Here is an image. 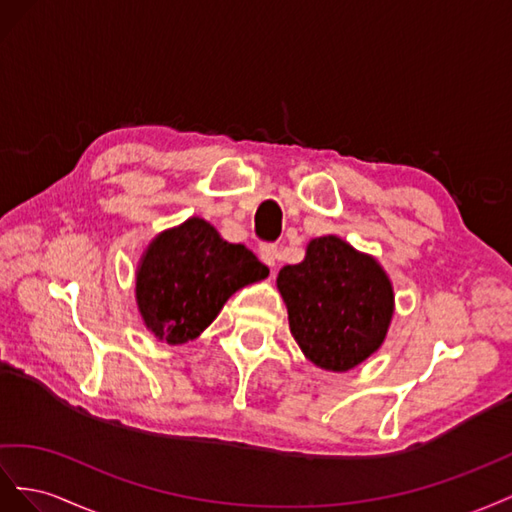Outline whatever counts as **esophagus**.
Here are the masks:
<instances>
[{"instance_id": "esophagus-1", "label": "esophagus", "mask_w": 512, "mask_h": 512, "mask_svg": "<svg viewBox=\"0 0 512 512\" xmlns=\"http://www.w3.org/2000/svg\"><path fill=\"white\" fill-rule=\"evenodd\" d=\"M259 257H261V261H264L266 266L274 268L276 261H279V246L272 244V242H264V244L259 246Z\"/></svg>"}]
</instances>
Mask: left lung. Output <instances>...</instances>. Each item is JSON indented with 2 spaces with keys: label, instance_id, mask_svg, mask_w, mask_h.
<instances>
[{
  "label": "left lung",
  "instance_id": "left-lung-1",
  "mask_svg": "<svg viewBox=\"0 0 512 512\" xmlns=\"http://www.w3.org/2000/svg\"><path fill=\"white\" fill-rule=\"evenodd\" d=\"M289 330L304 356L328 371H349L384 343L392 285L369 255L337 236L311 240L302 264L279 272Z\"/></svg>",
  "mask_w": 512,
  "mask_h": 512
}]
</instances>
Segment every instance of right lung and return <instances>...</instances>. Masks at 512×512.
I'll return each instance as SVG.
<instances>
[{
  "instance_id": "1",
  "label": "right lung",
  "mask_w": 512,
  "mask_h": 512,
  "mask_svg": "<svg viewBox=\"0 0 512 512\" xmlns=\"http://www.w3.org/2000/svg\"><path fill=\"white\" fill-rule=\"evenodd\" d=\"M268 268L203 218H188L150 244L137 270V304L158 339L180 345L206 330L227 298L261 281Z\"/></svg>"
}]
</instances>
